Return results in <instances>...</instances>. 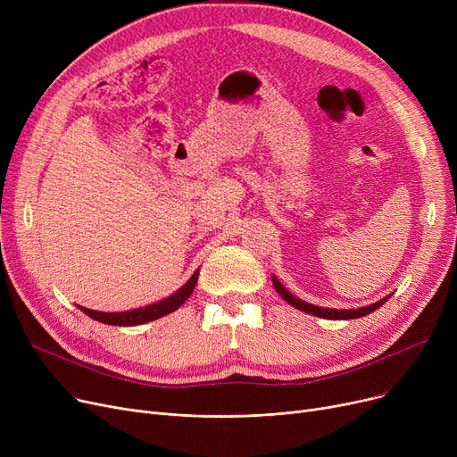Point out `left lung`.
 <instances>
[{
  "instance_id": "obj_1",
  "label": "left lung",
  "mask_w": 457,
  "mask_h": 457,
  "mask_svg": "<svg viewBox=\"0 0 457 457\" xmlns=\"http://www.w3.org/2000/svg\"><path fill=\"white\" fill-rule=\"evenodd\" d=\"M272 283H274V287H276L278 295H279L287 303H291L293 307L303 311V313H307V315H315V317L328 319V320H348V319L365 317V315L372 313V311H376L379 305H383V303H386V302L389 300V296H387V298H383V300H379V302H376V303H370V305H367V307H359V309H324V307L311 305V303H307V302L298 300L296 296H293L289 291H287L285 287H283L276 278H272Z\"/></svg>"
}]
</instances>
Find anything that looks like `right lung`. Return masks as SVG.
<instances>
[{"label": "right lung", "instance_id": "add662e5", "mask_svg": "<svg viewBox=\"0 0 457 457\" xmlns=\"http://www.w3.org/2000/svg\"><path fill=\"white\" fill-rule=\"evenodd\" d=\"M198 274H200V270L192 274V278L172 296H168V298H164L157 303L146 305V307L124 311V313H102V311H92V309H87V307H79V309L90 319L104 322V324H111V326H138V324H144V322H152L155 319H161L168 313H172V311H176L179 305H183V302L192 295V291H195L196 281H198Z\"/></svg>", "mask_w": 457, "mask_h": 457}]
</instances>
